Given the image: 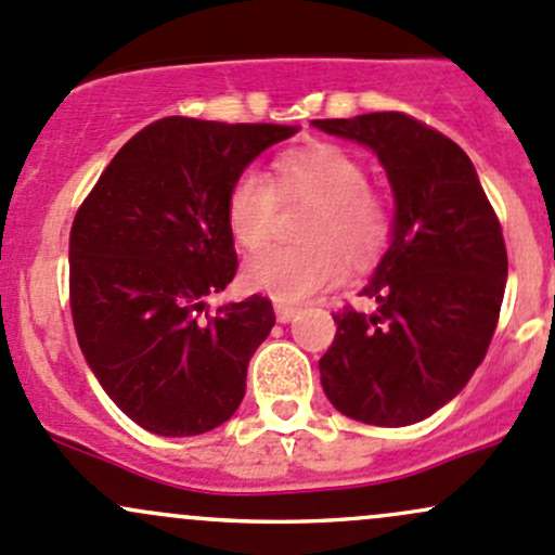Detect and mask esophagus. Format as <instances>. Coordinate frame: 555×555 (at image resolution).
Masks as SVG:
<instances>
[{
	"instance_id": "obj_1",
	"label": "esophagus",
	"mask_w": 555,
	"mask_h": 555,
	"mask_svg": "<svg viewBox=\"0 0 555 555\" xmlns=\"http://www.w3.org/2000/svg\"><path fill=\"white\" fill-rule=\"evenodd\" d=\"M273 311H276V319L279 322H289V319H295V313L300 311L297 306H289V302H273Z\"/></svg>"
}]
</instances>
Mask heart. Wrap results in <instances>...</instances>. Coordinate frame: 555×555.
Segmentation results:
<instances>
[{"label": "heart", "mask_w": 555, "mask_h": 555, "mask_svg": "<svg viewBox=\"0 0 555 555\" xmlns=\"http://www.w3.org/2000/svg\"><path fill=\"white\" fill-rule=\"evenodd\" d=\"M353 151L313 143L287 151L271 165V178L244 170L225 196V223L233 242L258 253L271 242L279 202L306 204L297 218L302 242L282 244L249 260V287L279 302H302L343 279V258L370 266L393 238L396 207Z\"/></svg>", "instance_id": "b5f03b06"}]
</instances>
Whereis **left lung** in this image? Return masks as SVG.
Here are the masks:
<instances>
[{
  "label": "left lung",
  "mask_w": 555,
  "mask_h": 555,
  "mask_svg": "<svg viewBox=\"0 0 555 555\" xmlns=\"http://www.w3.org/2000/svg\"><path fill=\"white\" fill-rule=\"evenodd\" d=\"M313 127L370 145L388 172L396 225L388 253L319 359L337 412L380 428L420 423L465 388L487 356L508 279L503 225L468 154L401 111Z\"/></svg>",
  "instance_id": "obj_1"
}]
</instances>
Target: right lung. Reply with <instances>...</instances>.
Wrapping results in <instances>:
<instances>
[{
    "mask_svg": "<svg viewBox=\"0 0 555 555\" xmlns=\"http://www.w3.org/2000/svg\"><path fill=\"white\" fill-rule=\"evenodd\" d=\"M284 125L165 116L119 149L74 218L68 300L87 364L116 406L159 436H199L238 410L273 306L209 311L236 276L225 196Z\"/></svg>",
    "mask_w": 555,
    "mask_h": 555,
    "instance_id": "obj_1",
    "label": "right lung"
}]
</instances>
